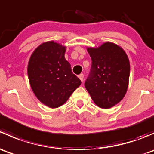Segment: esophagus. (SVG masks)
<instances>
[{"label": "esophagus", "instance_id": "1", "mask_svg": "<svg viewBox=\"0 0 154 154\" xmlns=\"http://www.w3.org/2000/svg\"><path fill=\"white\" fill-rule=\"evenodd\" d=\"M79 78L80 79V80H81L82 82H83V79H84V75H83V74H80V75H79Z\"/></svg>", "mask_w": 154, "mask_h": 154}]
</instances>
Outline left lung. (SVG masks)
I'll list each match as a JSON object with an SVG mask.
<instances>
[{
    "instance_id": "left-lung-1",
    "label": "left lung",
    "mask_w": 154,
    "mask_h": 154,
    "mask_svg": "<svg viewBox=\"0 0 154 154\" xmlns=\"http://www.w3.org/2000/svg\"><path fill=\"white\" fill-rule=\"evenodd\" d=\"M91 66L85 87L97 106L111 108L125 97L130 77V62L122 48L106 42L87 49Z\"/></svg>"
}]
</instances>
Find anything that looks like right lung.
<instances>
[{
	"label": "right lung",
	"instance_id": "add662e5",
	"mask_svg": "<svg viewBox=\"0 0 154 154\" xmlns=\"http://www.w3.org/2000/svg\"><path fill=\"white\" fill-rule=\"evenodd\" d=\"M66 47L47 42L34 51L29 60L27 74L37 98L51 108L64 104L81 80L72 73L65 58Z\"/></svg>",
	"mask_w": 154,
	"mask_h": 154
}]
</instances>
